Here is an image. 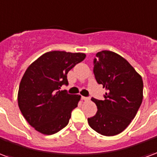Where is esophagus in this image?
Here are the masks:
<instances>
[{
  "label": "esophagus",
  "mask_w": 157,
  "mask_h": 157,
  "mask_svg": "<svg viewBox=\"0 0 157 157\" xmlns=\"http://www.w3.org/2000/svg\"><path fill=\"white\" fill-rule=\"evenodd\" d=\"M82 100H83V101H89L90 98L89 97H86V96H82Z\"/></svg>",
  "instance_id": "obj_1"
}]
</instances>
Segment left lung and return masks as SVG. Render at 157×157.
<instances>
[{
    "label": "left lung",
    "instance_id": "1",
    "mask_svg": "<svg viewBox=\"0 0 157 157\" xmlns=\"http://www.w3.org/2000/svg\"><path fill=\"white\" fill-rule=\"evenodd\" d=\"M93 72L105 88V100L92 98L97 112L88 118L99 134L111 136L122 132L134 119L143 99V81L125 58L110 51L96 53Z\"/></svg>",
    "mask_w": 157,
    "mask_h": 157
}]
</instances>
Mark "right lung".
Returning a JSON list of instances; mask_svg holds the SVG:
<instances>
[{
  "label": "right lung",
  "instance_id": "1",
  "mask_svg": "<svg viewBox=\"0 0 157 157\" xmlns=\"http://www.w3.org/2000/svg\"><path fill=\"white\" fill-rule=\"evenodd\" d=\"M85 58L84 53L53 51L40 56L26 69L19 86L18 105L37 132L52 135L67 126L81 96L60 89L68 85V71Z\"/></svg>",
  "mask_w": 157,
  "mask_h": 157
}]
</instances>
